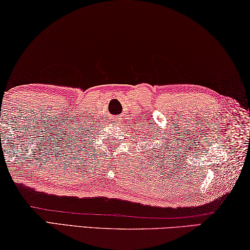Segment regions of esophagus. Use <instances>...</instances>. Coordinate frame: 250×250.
I'll return each mask as SVG.
<instances>
[{
    "label": "esophagus",
    "mask_w": 250,
    "mask_h": 250,
    "mask_svg": "<svg viewBox=\"0 0 250 250\" xmlns=\"http://www.w3.org/2000/svg\"><path fill=\"white\" fill-rule=\"evenodd\" d=\"M113 123H114V124H116V123H117V122H113Z\"/></svg>",
    "instance_id": "34e87169"
}]
</instances>
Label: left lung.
<instances>
[{
  "mask_svg": "<svg viewBox=\"0 0 250 250\" xmlns=\"http://www.w3.org/2000/svg\"><path fill=\"white\" fill-rule=\"evenodd\" d=\"M152 132H153V133H155L154 130H152ZM163 133H164V132H163ZM146 135H147V134H146ZM167 135H168V134H167ZM147 136H148V135H147ZM161 136H162V135H161ZM158 138H161V137L158 136ZM158 138H154V140H158ZM161 140H162V142H163V143L167 142L166 144H164V146H163V149H166V148H168V147H169V145H168V140H167V141H164V138H163V137L161 138ZM173 140H174V138H173ZM152 142H153V141H152ZM146 145H148V143H146ZM145 147H146V146H145ZM163 149H159V150H158V153L161 154V156H164V155L162 154V153H163ZM164 153H165V150H164ZM155 154H156V153H155ZM155 154H153L154 156H155ZM169 154H170V153H169ZM156 158H157V156H156ZM158 158H159V157H158ZM152 162H153V161H152ZM163 166H164V164H163Z\"/></svg>",
  "mask_w": 250,
  "mask_h": 250,
  "instance_id": "obj_1",
  "label": "left lung"
}]
</instances>
